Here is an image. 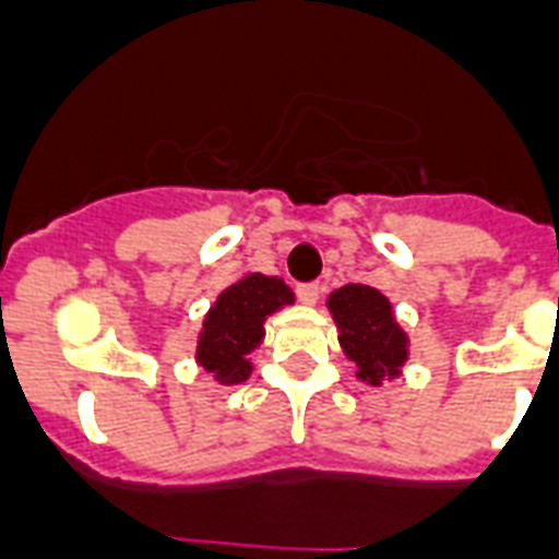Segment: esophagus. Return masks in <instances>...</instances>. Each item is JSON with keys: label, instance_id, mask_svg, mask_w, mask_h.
I'll return each mask as SVG.
<instances>
[{"label": "esophagus", "instance_id": "obj_1", "mask_svg": "<svg viewBox=\"0 0 559 559\" xmlns=\"http://www.w3.org/2000/svg\"><path fill=\"white\" fill-rule=\"evenodd\" d=\"M320 283H299L297 285V297L299 302H306V306H313L317 299H320Z\"/></svg>", "mask_w": 559, "mask_h": 559}]
</instances>
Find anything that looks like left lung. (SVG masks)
<instances>
[{"label":"left lung","instance_id":"1","mask_svg":"<svg viewBox=\"0 0 559 559\" xmlns=\"http://www.w3.org/2000/svg\"><path fill=\"white\" fill-rule=\"evenodd\" d=\"M329 311L340 329L345 357L357 362L359 380L380 385L400 373L408 357V340L394 322L391 302L377 288L345 285L329 297Z\"/></svg>","mask_w":559,"mask_h":559}]
</instances>
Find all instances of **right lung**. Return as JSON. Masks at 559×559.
Segmentation results:
<instances>
[{"instance_id": "add662e5", "label": "right lung", "mask_w": 559, "mask_h": 559, "mask_svg": "<svg viewBox=\"0 0 559 559\" xmlns=\"http://www.w3.org/2000/svg\"><path fill=\"white\" fill-rule=\"evenodd\" d=\"M294 294L276 276L248 274L219 294L202 325L197 359L223 385L246 382L251 373L248 354L265 336V317L280 306H290Z\"/></svg>"}]
</instances>
